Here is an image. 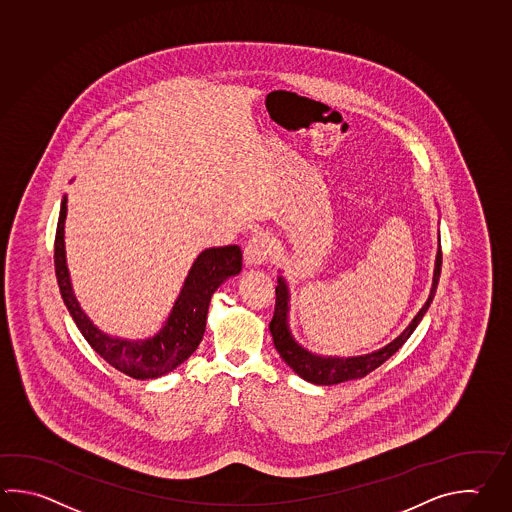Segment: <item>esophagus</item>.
Returning a JSON list of instances; mask_svg holds the SVG:
<instances>
[{
  "mask_svg": "<svg viewBox=\"0 0 512 512\" xmlns=\"http://www.w3.org/2000/svg\"><path fill=\"white\" fill-rule=\"evenodd\" d=\"M272 253V239L268 233H255L246 248H244V262L250 268H257L268 261V255Z\"/></svg>",
  "mask_w": 512,
  "mask_h": 512,
  "instance_id": "obj_1",
  "label": "esophagus"
}]
</instances>
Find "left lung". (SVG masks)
Masks as SVG:
<instances>
[{"label":"left lung","instance_id":"obj_1","mask_svg":"<svg viewBox=\"0 0 512 512\" xmlns=\"http://www.w3.org/2000/svg\"><path fill=\"white\" fill-rule=\"evenodd\" d=\"M439 273H441V242L438 239V253H436V264H434V277H432V288L428 293V299L416 313V317L410 321L407 328L397 335L392 343L379 348L376 352L365 355H354V357H332V355H317L299 345L290 330V288L286 279L279 275L277 286H275V312H273L270 332H272L273 345L281 354L282 361L292 368L293 372L304 381L313 385H339L352 379H361L377 366L383 365L386 359L396 354L401 346L407 343L408 337L416 330L419 321L427 313L428 306L432 303L436 290H438Z\"/></svg>","mask_w":512,"mask_h":512}]
</instances>
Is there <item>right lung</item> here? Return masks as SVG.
I'll use <instances>...</instances> for the list:
<instances>
[{"label":"right lung","instance_id":"1","mask_svg":"<svg viewBox=\"0 0 512 512\" xmlns=\"http://www.w3.org/2000/svg\"><path fill=\"white\" fill-rule=\"evenodd\" d=\"M65 217L67 195H63L56 228L54 268L63 303L85 341L109 365L133 379H157L173 372L199 348L206 332L211 295L217 292L222 282L239 275L242 270L239 246H222L202 251L189 268L188 277L167 315L166 323L162 324V328L153 337L133 341L102 332L78 303L65 259Z\"/></svg>","mask_w":512,"mask_h":512}]
</instances>
